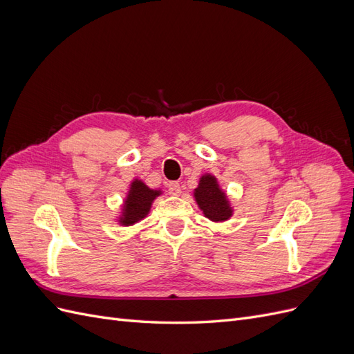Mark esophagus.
<instances>
[{
	"instance_id": "esophagus-1",
	"label": "esophagus",
	"mask_w": 354,
	"mask_h": 354,
	"mask_svg": "<svg viewBox=\"0 0 354 354\" xmlns=\"http://www.w3.org/2000/svg\"><path fill=\"white\" fill-rule=\"evenodd\" d=\"M168 190H169V194L173 195V196L180 195V192H181L180 185H178V183H176V181H171V183L168 185Z\"/></svg>"
}]
</instances>
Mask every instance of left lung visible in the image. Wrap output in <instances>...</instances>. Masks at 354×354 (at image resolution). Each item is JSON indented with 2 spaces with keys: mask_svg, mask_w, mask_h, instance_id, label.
I'll list each match as a JSON object with an SVG mask.
<instances>
[{
  "mask_svg": "<svg viewBox=\"0 0 354 354\" xmlns=\"http://www.w3.org/2000/svg\"><path fill=\"white\" fill-rule=\"evenodd\" d=\"M194 198L203 216L214 223H224L233 216V207L216 176L202 174L198 187L194 190Z\"/></svg>",
  "mask_w": 354,
  "mask_h": 354,
  "instance_id": "1",
  "label": "left lung"
}]
</instances>
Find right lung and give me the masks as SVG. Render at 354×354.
I'll return each mask as SVG.
<instances>
[{
	"instance_id": "1",
	"label": "right lung",
	"mask_w": 354,
	"mask_h": 354,
	"mask_svg": "<svg viewBox=\"0 0 354 354\" xmlns=\"http://www.w3.org/2000/svg\"><path fill=\"white\" fill-rule=\"evenodd\" d=\"M162 194L164 192L160 189H151L143 180L134 178L128 187L127 196L124 198L121 214L116 217L118 224L128 227L142 221L151 212L153 201Z\"/></svg>"
}]
</instances>
